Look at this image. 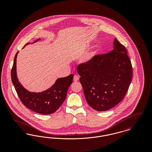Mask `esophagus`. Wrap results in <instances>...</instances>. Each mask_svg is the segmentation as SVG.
Wrapping results in <instances>:
<instances>
[{"label":"esophagus","mask_w":152,"mask_h":152,"mask_svg":"<svg viewBox=\"0 0 152 152\" xmlns=\"http://www.w3.org/2000/svg\"><path fill=\"white\" fill-rule=\"evenodd\" d=\"M79 80V76L77 75H75L73 77V81H77Z\"/></svg>","instance_id":"obj_1"}]
</instances>
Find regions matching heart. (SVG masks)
I'll return each mask as SVG.
<instances>
[{"label":"heart","instance_id":"heart-1","mask_svg":"<svg viewBox=\"0 0 152 152\" xmlns=\"http://www.w3.org/2000/svg\"><path fill=\"white\" fill-rule=\"evenodd\" d=\"M96 55H97V52H96V51H93V52L88 53L85 57V61L87 63L92 61L94 59Z\"/></svg>","mask_w":152,"mask_h":152}]
</instances>
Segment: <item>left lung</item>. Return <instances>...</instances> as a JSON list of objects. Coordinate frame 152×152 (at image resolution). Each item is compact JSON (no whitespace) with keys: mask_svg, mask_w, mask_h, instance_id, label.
I'll use <instances>...</instances> for the list:
<instances>
[{"mask_svg":"<svg viewBox=\"0 0 152 152\" xmlns=\"http://www.w3.org/2000/svg\"><path fill=\"white\" fill-rule=\"evenodd\" d=\"M89 105L106 111L122 101L132 79V66L125 47L115 38L112 51L96 55L77 68Z\"/></svg>","mask_w":152,"mask_h":152,"instance_id":"1","label":"left lung"}]
</instances>
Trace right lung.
<instances>
[{"label":"right lung","mask_w":152,"mask_h":152,"mask_svg":"<svg viewBox=\"0 0 152 152\" xmlns=\"http://www.w3.org/2000/svg\"><path fill=\"white\" fill-rule=\"evenodd\" d=\"M40 39H37L33 43ZM29 44H26L25 46ZM18 52L15 56L11 74L12 82L20 100L27 108L36 113L42 115L54 113L65 100L68 89L72 83L73 75L58 78L52 86L43 92H29L22 86L17 77L16 58Z\"/></svg>","instance_id":"1"}]
</instances>
